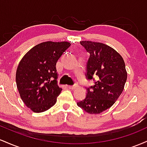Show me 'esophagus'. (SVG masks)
Here are the masks:
<instances>
[{"instance_id":"1","label":"esophagus","mask_w":147,"mask_h":147,"mask_svg":"<svg viewBox=\"0 0 147 147\" xmlns=\"http://www.w3.org/2000/svg\"><path fill=\"white\" fill-rule=\"evenodd\" d=\"M77 87V84H75V85H74V86H68V88L71 89V90H73V89H75Z\"/></svg>"}]
</instances>
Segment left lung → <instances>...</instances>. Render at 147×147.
Returning a JSON list of instances; mask_svg holds the SVG:
<instances>
[{
  "mask_svg": "<svg viewBox=\"0 0 147 147\" xmlns=\"http://www.w3.org/2000/svg\"><path fill=\"white\" fill-rule=\"evenodd\" d=\"M90 54L87 63L88 79L97 78L87 88L86 97L77 106L89 114H99L111 107L122 94L127 79L124 59L109 45L98 42L80 41Z\"/></svg>",
  "mask_w": 147,
  "mask_h": 147,
  "instance_id": "1",
  "label": "left lung"
}]
</instances>
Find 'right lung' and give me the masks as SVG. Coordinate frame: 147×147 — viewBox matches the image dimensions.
Wrapping results in <instances>:
<instances>
[{
    "instance_id": "obj_1",
    "label": "right lung",
    "mask_w": 147,
    "mask_h": 147,
    "mask_svg": "<svg viewBox=\"0 0 147 147\" xmlns=\"http://www.w3.org/2000/svg\"><path fill=\"white\" fill-rule=\"evenodd\" d=\"M70 46L67 41H46L27 52L18 65L16 82L21 98L33 112L48 110L62 88L57 84L56 63Z\"/></svg>"
}]
</instances>
